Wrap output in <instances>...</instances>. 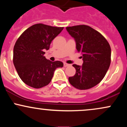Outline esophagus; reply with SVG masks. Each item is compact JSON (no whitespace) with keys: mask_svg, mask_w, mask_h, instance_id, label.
I'll list each match as a JSON object with an SVG mask.
<instances>
[{"mask_svg":"<svg viewBox=\"0 0 127 127\" xmlns=\"http://www.w3.org/2000/svg\"><path fill=\"white\" fill-rule=\"evenodd\" d=\"M69 64H67L66 63H64V67H68V66H69Z\"/></svg>","mask_w":127,"mask_h":127,"instance_id":"esophagus-1","label":"esophagus"}]
</instances>
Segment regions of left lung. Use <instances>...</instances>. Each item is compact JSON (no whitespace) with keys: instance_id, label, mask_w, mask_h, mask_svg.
Segmentation results:
<instances>
[{"instance_id":"obj_1","label":"left lung","mask_w":127,"mask_h":127,"mask_svg":"<svg viewBox=\"0 0 127 127\" xmlns=\"http://www.w3.org/2000/svg\"><path fill=\"white\" fill-rule=\"evenodd\" d=\"M75 39L77 51L82 54V66L73 64L76 73L68 78L70 84L78 90L91 88L104 78L111 62V48L101 33L87 25L67 27Z\"/></svg>"}]
</instances>
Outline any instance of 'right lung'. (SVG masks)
<instances>
[{
	"label": "right lung",
	"mask_w": 127,
	"mask_h": 127,
	"mask_svg": "<svg viewBox=\"0 0 127 127\" xmlns=\"http://www.w3.org/2000/svg\"><path fill=\"white\" fill-rule=\"evenodd\" d=\"M64 27L36 24L23 32L14 45L13 63L18 76L26 85L40 88L50 83L55 70L63 67L60 61L51 62L44 56L52 40Z\"/></svg>",
	"instance_id": "add662e5"
}]
</instances>
